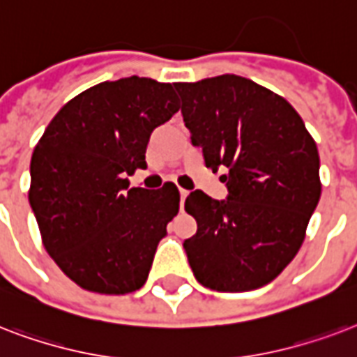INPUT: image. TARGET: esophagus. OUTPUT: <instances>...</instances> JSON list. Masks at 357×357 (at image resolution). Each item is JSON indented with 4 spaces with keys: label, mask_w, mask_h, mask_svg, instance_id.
I'll list each match as a JSON object with an SVG mask.
<instances>
[{
    "label": "esophagus",
    "mask_w": 357,
    "mask_h": 357,
    "mask_svg": "<svg viewBox=\"0 0 357 357\" xmlns=\"http://www.w3.org/2000/svg\"><path fill=\"white\" fill-rule=\"evenodd\" d=\"M178 193H181V210H182V208H184V199L188 197V193H190V192H188V190H182V188H181V190H178Z\"/></svg>",
    "instance_id": "34e87169"
}]
</instances>
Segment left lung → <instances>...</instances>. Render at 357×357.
Here are the masks:
<instances>
[{"label":"left lung","instance_id":"8db88e82","mask_svg":"<svg viewBox=\"0 0 357 357\" xmlns=\"http://www.w3.org/2000/svg\"><path fill=\"white\" fill-rule=\"evenodd\" d=\"M192 145L223 169L227 199L186 197L197 233L184 251L199 283L220 292L264 287L296 257L320 199L317 143L289 102L242 76L175 84Z\"/></svg>","mask_w":357,"mask_h":357}]
</instances>
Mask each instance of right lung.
I'll return each instance as SVG.
<instances>
[{
	"label": "right lung",
	"mask_w": 357,
	"mask_h": 357,
	"mask_svg": "<svg viewBox=\"0 0 357 357\" xmlns=\"http://www.w3.org/2000/svg\"><path fill=\"white\" fill-rule=\"evenodd\" d=\"M178 112L171 84L104 82L61 107L31 156L29 204L50 257L82 289L128 294L153 266L181 195L128 188L154 128Z\"/></svg>",
	"instance_id": "1"
}]
</instances>
